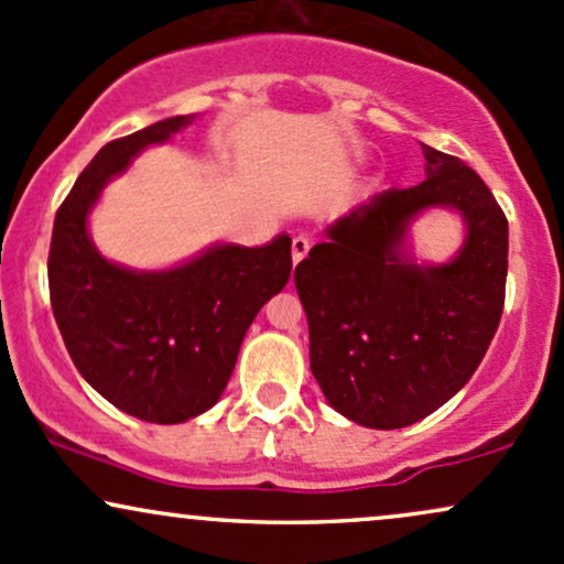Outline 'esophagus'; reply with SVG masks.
<instances>
[{"instance_id":"1","label":"esophagus","mask_w":564,"mask_h":564,"mask_svg":"<svg viewBox=\"0 0 564 564\" xmlns=\"http://www.w3.org/2000/svg\"><path fill=\"white\" fill-rule=\"evenodd\" d=\"M310 252V239L307 236H296L294 241H291V257H294V264L302 262L304 257Z\"/></svg>"}]
</instances>
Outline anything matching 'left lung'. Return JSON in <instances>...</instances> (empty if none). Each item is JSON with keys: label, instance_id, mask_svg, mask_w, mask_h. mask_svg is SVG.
Instances as JSON below:
<instances>
[{"label": "left lung", "instance_id": "8db88e82", "mask_svg": "<svg viewBox=\"0 0 564 564\" xmlns=\"http://www.w3.org/2000/svg\"><path fill=\"white\" fill-rule=\"evenodd\" d=\"M423 154V183L389 188L336 220L294 270L312 376L334 410L368 429H404L449 402L505 310V213L463 160L429 144ZM425 206L466 217V247L449 265L417 269L395 254Z\"/></svg>", "mask_w": 564, "mask_h": 564}]
</instances>
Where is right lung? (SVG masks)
Wrapping results in <instances>:
<instances>
[{
    "instance_id": "obj_1",
    "label": "right lung",
    "mask_w": 564,
    "mask_h": 564,
    "mask_svg": "<svg viewBox=\"0 0 564 564\" xmlns=\"http://www.w3.org/2000/svg\"><path fill=\"white\" fill-rule=\"evenodd\" d=\"M192 120L178 115L101 147L59 205L50 243V300L67 355L107 402L162 425L220 399L247 328L291 275L289 236L260 249L215 247L167 273L118 268L88 241L101 186Z\"/></svg>"
}]
</instances>
